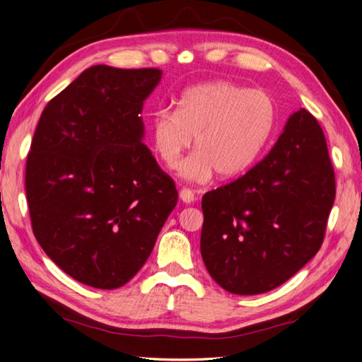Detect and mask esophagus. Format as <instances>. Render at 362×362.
Returning <instances> with one entry per match:
<instances>
[{
  "label": "esophagus",
  "mask_w": 362,
  "mask_h": 362,
  "mask_svg": "<svg viewBox=\"0 0 362 362\" xmlns=\"http://www.w3.org/2000/svg\"><path fill=\"white\" fill-rule=\"evenodd\" d=\"M179 197H180V200L183 202V204H192V202H194V199H196L194 197V191H191L188 188L180 189Z\"/></svg>",
  "instance_id": "1"
}]
</instances>
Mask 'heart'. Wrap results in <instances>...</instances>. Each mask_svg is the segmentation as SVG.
Here are the masks:
<instances>
[{
	"mask_svg": "<svg viewBox=\"0 0 362 362\" xmlns=\"http://www.w3.org/2000/svg\"><path fill=\"white\" fill-rule=\"evenodd\" d=\"M276 129V106L262 90L230 81H209L187 89L177 109H158L151 119V143L173 170L196 136L198 149L179 165L182 179L206 183L219 173L236 177L253 166Z\"/></svg>",
	"mask_w": 362,
	"mask_h": 362,
	"instance_id": "heart-1",
	"label": "heart"
}]
</instances>
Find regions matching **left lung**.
Masks as SVG:
<instances>
[{
    "instance_id": "obj_1",
    "label": "left lung",
    "mask_w": 362,
    "mask_h": 362,
    "mask_svg": "<svg viewBox=\"0 0 362 362\" xmlns=\"http://www.w3.org/2000/svg\"><path fill=\"white\" fill-rule=\"evenodd\" d=\"M334 192L324 132L299 109L262 162L202 197L208 273L234 295L279 287L321 248Z\"/></svg>"
}]
</instances>
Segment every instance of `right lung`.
Wrapping results in <instances>:
<instances>
[{"mask_svg":"<svg viewBox=\"0 0 362 362\" xmlns=\"http://www.w3.org/2000/svg\"><path fill=\"white\" fill-rule=\"evenodd\" d=\"M158 69L83 71L40 117L26 163L32 230L62 270L114 290L146 262L177 189L143 143Z\"/></svg>","mask_w":362,"mask_h":362,"instance_id":"add662e5","label":"right lung"}]
</instances>
